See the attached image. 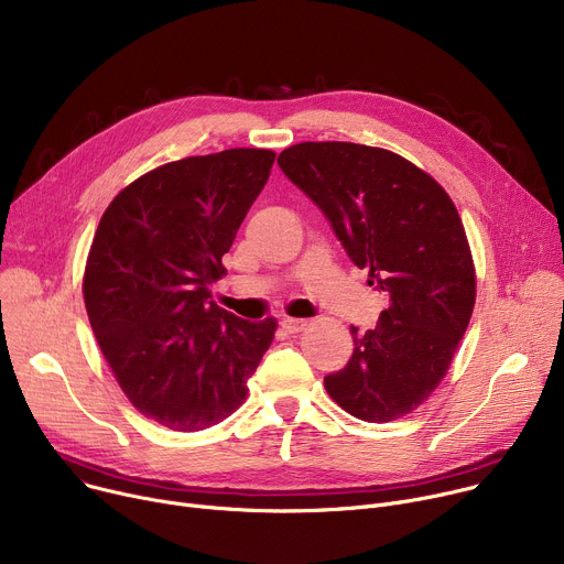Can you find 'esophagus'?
Returning <instances> with one entry per match:
<instances>
[{"label":"esophagus","instance_id":"1","mask_svg":"<svg viewBox=\"0 0 564 564\" xmlns=\"http://www.w3.org/2000/svg\"><path fill=\"white\" fill-rule=\"evenodd\" d=\"M310 325V321L305 318H282V327L289 332V334H297Z\"/></svg>","mask_w":564,"mask_h":564}]
</instances>
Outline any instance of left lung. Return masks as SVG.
I'll use <instances>...</instances> for the list:
<instances>
[{
    "mask_svg": "<svg viewBox=\"0 0 564 564\" xmlns=\"http://www.w3.org/2000/svg\"><path fill=\"white\" fill-rule=\"evenodd\" d=\"M278 164L388 295L377 327H352L350 361L325 377L329 398L366 422L411 413L445 377L474 310V264L452 198L402 155L366 144L302 142Z\"/></svg>",
    "mask_w": 564,
    "mask_h": 564,
    "instance_id": "obj_1",
    "label": "left lung"
}]
</instances>
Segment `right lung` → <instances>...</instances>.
Returning <instances> with one entry per match:
<instances>
[{"instance_id": "obj_1", "label": "right lung", "mask_w": 564, "mask_h": 564, "mask_svg": "<svg viewBox=\"0 0 564 564\" xmlns=\"http://www.w3.org/2000/svg\"><path fill=\"white\" fill-rule=\"evenodd\" d=\"M273 162L228 149L162 164L99 221L83 278L93 332L126 398L173 431L232 415L273 343L275 318L250 323L209 300Z\"/></svg>"}]
</instances>
